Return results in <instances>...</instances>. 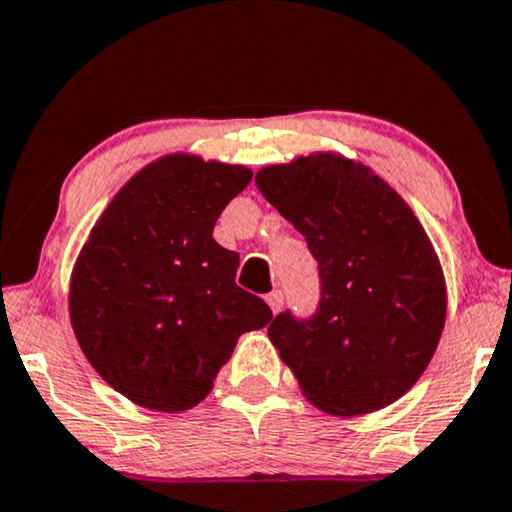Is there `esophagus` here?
<instances>
[{"label":"esophagus","mask_w":512,"mask_h":512,"mask_svg":"<svg viewBox=\"0 0 512 512\" xmlns=\"http://www.w3.org/2000/svg\"><path fill=\"white\" fill-rule=\"evenodd\" d=\"M267 305L272 307V312H274V315H279V312H281V307H283V293H281V291H274V293H269V295H267Z\"/></svg>","instance_id":"1"}]
</instances>
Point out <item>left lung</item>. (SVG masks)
Segmentation results:
<instances>
[{
  "mask_svg": "<svg viewBox=\"0 0 512 512\" xmlns=\"http://www.w3.org/2000/svg\"><path fill=\"white\" fill-rule=\"evenodd\" d=\"M255 183L319 262L317 315L295 322L283 312L269 324L300 393L336 417L396 403L432 362L448 312L420 219L367 164L336 152L262 166Z\"/></svg>",
  "mask_w": 512,
  "mask_h": 512,
  "instance_id": "8db88e82",
  "label": "left lung"
}]
</instances>
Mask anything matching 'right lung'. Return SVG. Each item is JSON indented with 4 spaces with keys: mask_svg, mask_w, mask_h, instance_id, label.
Returning a JSON list of instances; mask_svg holds the SVG:
<instances>
[{
    "mask_svg": "<svg viewBox=\"0 0 512 512\" xmlns=\"http://www.w3.org/2000/svg\"><path fill=\"white\" fill-rule=\"evenodd\" d=\"M250 181L243 164L159 157L123 183L78 252L73 334L95 372L140 408H195L238 338L272 319L236 286V252L212 236Z\"/></svg>",
    "mask_w": 512,
    "mask_h": 512,
    "instance_id": "right-lung-1",
    "label": "right lung"
}]
</instances>
